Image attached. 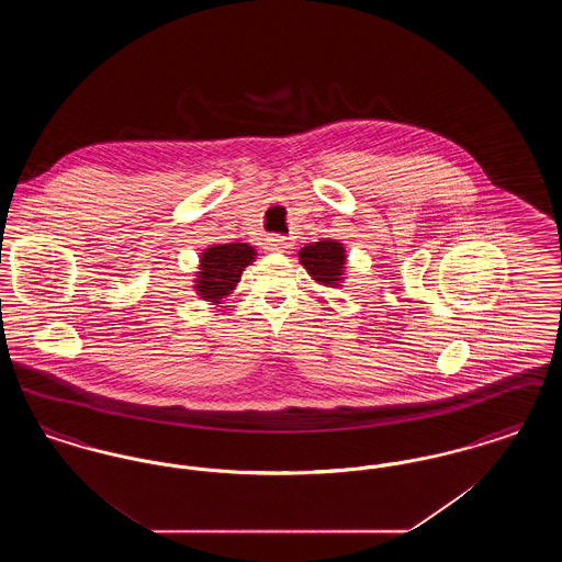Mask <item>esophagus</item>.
Returning a JSON list of instances; mask_svg holds the SVG:
<instances>
[{
    "instance_id": "34e87169",
    "label": "esophagus",
    "mask_w": 562,
    "mask_h": 562,
    "mask_svg": "<svg viewBox=\"0 0 562 562\" xmlns=\"http://www.w3.org/2000/svg\"><path fill=\"white\" fill-rule=\"evenodd\" d=\"M289 246L291 244L286 241V238H282V236H269L268 240H266V248L271 250V252H286Z\"/></svg>"
}]
</instances>
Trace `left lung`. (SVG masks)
Returning a JSON list of instances; mask_svg holds the SVG:
<instances>
[{"instance_id": "left-lung-1", "label": "left lung", "mask_w": 562, "mask_h": 562, "mask_svg": "<svg viewBox=\"0 0 562 562\" xmlns=\"http://www.w3.org/2000/svg\"><path fill=\"white\" fill-rule=\"evenodd\" d=\"M346 248L337 240L312 241L299 250V263L322 286L339 289L346 276Z\"/></svg>"}]
</instances>
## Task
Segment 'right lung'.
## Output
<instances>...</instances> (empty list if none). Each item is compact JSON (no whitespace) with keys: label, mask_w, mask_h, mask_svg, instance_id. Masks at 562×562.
Returning a JSON list of instances; mask_svg holds the SVG:
<instances>
[{"label":"right lung","mask_w":562,"mask_h":562,"mask_svg":"<svg viewBox=\"0 0 562 562\" xmlns=\"http://www.w3.org/2000/svg\"><path fill=\"white\" fill-rule=\"evenodd\" d=\"M257 257L250 244H213L200 255V271H195V293L204 301L218 305L240 282L241 271Z\"/></svg>","instance_id":"right-lung-1"}]
</instances>
